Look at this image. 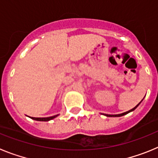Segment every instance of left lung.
<instances>
[{"label":"left lung","mask_w":158,"mask_h":158,"mask_svg":"<svg viewBox=\"0 0 158 158\" xmlns=\"http://www.w3.org/2000/svg\"><path fill=\"white\" fill-rule=\"evenodd\" d=\"M142 100H143V99H142ZM142 101H141V102H142ZM141 102H140V103H139V104H137V105L135 106V107H134V108H132V109L129 110V111H126V112L121 113V114H118V115H108V114H103V115H105V116H107V117H120V116H123V115H127V114H128V113L131 112V111H135V110L137 108V107H138V106H139V104H141Z\"/></svg>","instance_id":"1"}]
</instances>
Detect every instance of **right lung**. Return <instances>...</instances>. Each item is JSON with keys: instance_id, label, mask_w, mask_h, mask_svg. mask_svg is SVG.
I'll return each mask as SVG.
<instances>
[{"instance_id": "1", "label": "right lung", "mask_w": 158, "mask_h": 158, "mask_svg": "<svg viewBox=\"0 0 158 158\" xmlns=\"http://www.w3.org/2000/svg\"><path fill=\"white\" fill-rule=\"evenodd\" d=\"M58 115H54V116L46 117V118H35V117H30V116H28V117L29 118H32V119H34V120H36V121H43V122H47V121H50V120H51V119H53V118H56Z\"/></svg>"}]
</instances>
